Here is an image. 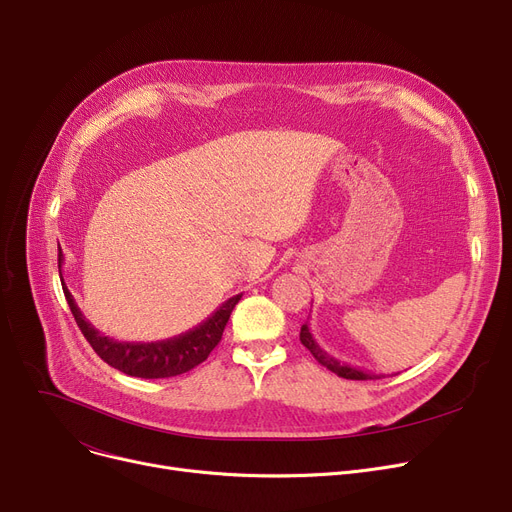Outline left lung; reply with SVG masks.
<instances>
[{
  "mask_svg": "<svg viewBox=\"0 0 512 512\" xmlns=\"http://www.w3.org/2000/svg\"><path fill=\"white\" fill-rule=\"evenodd\" d=\"M301 342H303V346L309 348V353L315 357L317 363L328 367L330 371H334L336 375H340V378H346V380H380V378H384V375H375V373L361 371V369L351 367V365H346V363H340L338 359H334V357L328 355L326 351H321L319 344H317L315 338H313V334L309 332V326H307V324L301 328Z\"/></svg>",
  "mask_w": 512,
  "mask_h": 512,
  "instance_id": "left-lung-1",
  "label": "left lung"
}]
</instances>
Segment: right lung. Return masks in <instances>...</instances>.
<instances>
[{
	"label": "right lung",
	"instance_id": "add662e5",
	"mask_svg": "<svg viewBox=\"0 0 512 512\" xmlns=\"http://www.w3.org/2000/svg\"><path fill=\"white\" fill-rule=\"evenodd\" d=\"M58 263L60 265L64 263L62 251L58 255ZM62 286H64L66 301L70 305L76 324L80 332H83L85 338L89 340V344L93 346V351L107 365L120 369L126 375H132V378H145V380L174 378V375L191 371L193 367L203 363L222 340L230 313L242 297V294H236V297L222 303L220 309H215L203 324L174 338L157 340V342H118L110 336L99 334V330H95L93 324H89L85 319L83 311L78 309L72 292L66 288V284Z\"/></svg>",
	"mask_w": 512,
	"mask_h": 512
}]
</instances>
